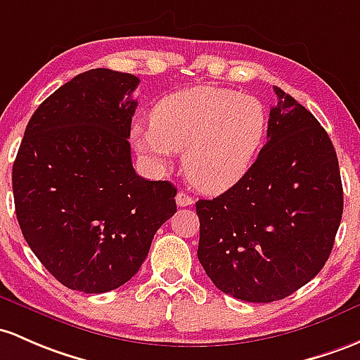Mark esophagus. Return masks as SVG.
<instances>
[{
	"instance_id": "34e87169",
	"label": "esophagus",
	"mask_w": 360,
	"mask_h": 360,
	"mask_svg": "<svg viewBox=\"0 0 360 360\" xmlns=\"http://www.w3.org/2000/svg\"><path fill=\"white\" fill-rule=\"evenodd\" d=\"M176 204H179L180 207L191 206V204H194V197H192V195H188L187 192H184V191H179V194H176Z\"/></svg>"
}]
</instances>
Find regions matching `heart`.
I'll use <instances>...</instances> for the list:
<instances>
[{
	"label": "heart",
	"instance_id": "obj_1",
	"mask_svg": "<svg viewBox=\"0 0 360 360\" xmlns=\"http://www.w3.org/2000/svg\"><path fill=\"white\" fill-rule=\"evenodd\" d=\"M268 129L264 106L228 89L197 86L166 96L154 106L150 125H135V148L153 163L168 166L185 150L191 184L219 194L240 181L256 160Z\"/></svg>",
	"mask_w": 360,
	"mask_h": 360
}]
</instances>
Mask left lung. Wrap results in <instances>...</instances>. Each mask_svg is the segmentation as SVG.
Masks as SVG:
<instances>
[{
    "label": "left lung",
    "instance_id": "8db88e82",
    "mask_svg": "<svg viewBox=\"0 0 360 360\" xmlns=\"http://www.w3.org/2000/svg\"><path fill=\"white\" fill-rule=\"evenodd\" d=\"M274 92L257 160L233 187L195 204L204 271L245 302H274L309 283L330 257L343 212L331 139L302 104Z\"/></svg>",
    "mask_w": 360,
    "mask_h": 360
}]
</instances>
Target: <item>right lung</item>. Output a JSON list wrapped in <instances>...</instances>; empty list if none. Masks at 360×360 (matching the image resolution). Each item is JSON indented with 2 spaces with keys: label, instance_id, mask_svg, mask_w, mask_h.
I'll return each mask as SVG.
<instances>
[{
  "label": "right lung",
  "instance_id": "right-lung-1",
  "mask_svg": "<svg viewBox=\"0 0 360 360\" xmlns=\"http://www.w3.org/2000/svg\"><path fill=\"white\" fill-rule=\"evenodd\" d=\"M130 73L94 68L41 103L13 163L15 212L24 238L65 287H122L176 211V188L135 173Z\"/></svg>",
  "mask_w": 360,
  "mask_h": 360
}]
</instances>
